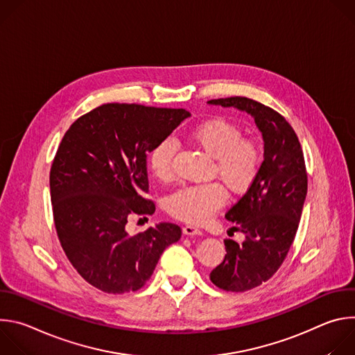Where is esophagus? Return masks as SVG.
<instances>
[{"mask_svg":"<svg viewBox=\"0 0 355 355\" xmlns=\"http://www.w3.org/2000/svg\"><path fill=\"white\" fill-rule=\"evenodd\" d=\"M182 233L187 234V236H195V234H202V230L198 229L196 226H192V225H187L182 227Z\"/></svg>","mask_w":355,"mask_h":355,"instance_id":"obj_1","label":"esophagus"}]
</instances>
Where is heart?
<instances>
[{
	"mask_svg": "<svg viewBox=\"0 0 355 355\" xmlns=\"http://www.w3.org/2000/svg\"><path fill=\"white\" fill-rule=\"evenodd\" d=\"M189 137L215 160L214 174H218L234 193L245 192L257 180L263 166V151L250 139H243V130L233 122L215 118L195 126ZM178 143L162 139L148 155V166L160 181L174 175V157ZM227 200V191L219 181L184 185L167 200V211L175 219L199 225L207 222Z\"/></svg>",
	"mask_w": 355,
	"mask_h": 355,
	"instance_id": "1",
	"label": "heart"
}]
</instances>
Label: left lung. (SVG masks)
Returning a JSON list of instances; mask_svg holds the SVG:
<instances>
[{
  "instance_id": "1",
  "label": "left lung",
  "mask_w": 355,
  "mask_h": 355,
  "mask_svg": "<svg viewBox=\"0 0 355 355\" xmlns=\"http://www.w3.org/2000/svg\"><path fill=\"white\" fill-rule=\"evenodd\" d=\"M254 118L264 139V162L257 180L227 212L245 240L226 239L225 260L211 272L223 291L244 292L268 281L284 263L295 240L308 192V173L299 139L272 108L245 96L211 99Z\"/></svg>"
}]
</instances>
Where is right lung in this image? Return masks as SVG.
Masks as SVG:
<instances>
[{"instance_id":"1","label":"right lung","mask_w":355,"mask_h":355,"mask_svg":"<svg viewBox=\"0 0 355 355\" xmlns=\"http://www.w3.org/2000/svg\"><path fill=\"white\" fill-rule=\"evenodd\" d=\"M189 112L104 104L80 116L64 133L50 168V198L60 244L77 272L107 293L140 289L181 227L159 223L130 236L133 215L155 214L147 155Z\"/></svg>"}]
</instances>
